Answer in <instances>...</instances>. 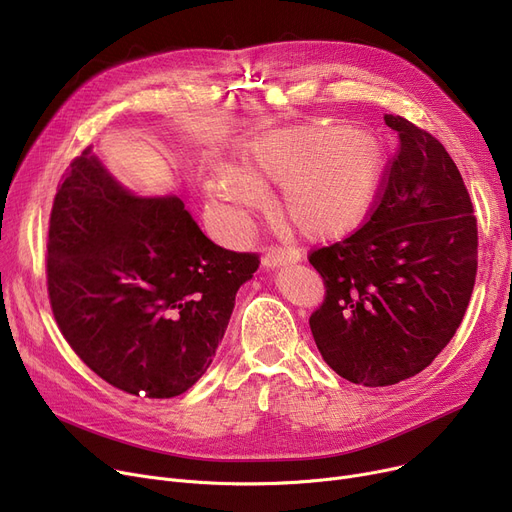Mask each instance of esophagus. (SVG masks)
Instances as JSON below:
<instances>
[{"instance_id": "obj_1", "label": "esophagus", "mask_w": 512, "mask_h": 512, "mask_svg": "<svg viewBox=\"0 0 512 512\" xmlns=\"http://www.w3.org/2000/svg\"><path fill=\"white\" fill-rule=\"evenodd\" d=\"M301 261V251L297 249H270L263 257V267L267 270H276V267L290 265V263H299Z\"/></svg>"}]
</instances>
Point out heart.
Masks as SVG:
<instances>
[{"instance_id":"heart-1","label":"heart","mask_w":512,"mask_h":512,"mask_svg":"<svg viewBox=\"0 0 512 512\" xmlns=\"http://www.w3.org/2000/svg\"><path fill=\"white\" fill-rule=\"evenodd\" d=\"M386 151L371 132L351 126H290L257 139L245 170L215 164L205 191L230 234H240L265 201L263 182L280 184V211L307 236L357 228L378 201Z\"/></svg>"}]
</instances>
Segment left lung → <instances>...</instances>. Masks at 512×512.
I'll return each mask as SVG.
<instances>
[{
    "mask_svg": "<svg viewBox=\"0 0 512 512\" xmlns=\"http://www.w3.org/2000/svg\"><path fill=\"white\" fill-rule=\"evenodd\" d=\"M400 149L380 203L309 263L326 299L309 326L344 380L392 386L423 371L461 326L477 274V220L459 168L432 134L386 114Z\"/></svg>",
    "mask_w": 512,
    "mask_h": 512,
    "instance_id": "1",
    "label": "left lung"
}]
</instances>
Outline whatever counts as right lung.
<instances>
[{
  "instance_id": "right-lung-1",
  "label": "right lung",
  "mask_w": 512,
  "mask_h": 512,
  "mask_svg": "<svg viewBox=\"0 0 512 512\" xmlns=\"http://www.w3.org/2000/svg\"><path fill=\"white\" fill-rule=\"evenodd\" d=\"M255 253L211 242L176 195L139 197L87 147L49 218L47 290L58 326L99 378L172 398L211 365Z\"/></svg>"
}]
</instances>
